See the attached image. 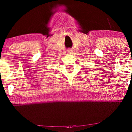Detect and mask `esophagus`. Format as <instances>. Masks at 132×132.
Instances as JSON below:
<instances>
[{"mask_svg":"<svg viewBox=\"0 0 132 132\" xmlns=\"http://www.w3.org/2000/svg\"><path fill=\"white\" fill-rule=\"evenodd\" d=\"M68 53H72V50H68Z\"/></svg>","mask_w":132,"mask_h":132,"instance_id":"esophagus-1","label":"esophagus"}]
</instances>
